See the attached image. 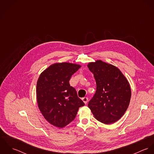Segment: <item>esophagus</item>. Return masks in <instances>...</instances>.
<instances>
[{
    "mask_svg": "<svg viewBox=\"0 0 154 154\" xmlns=\"http://www.w3.org/2000/svg\"><path fill=\"white\" fill-rule=\"evenodd\" d=\"M82 101H84V103L86 104L87 103V102H88V98L87 97H84V98H82Z\"/></svg>",
    "mask_w": 154,
    "mask_h": 154,
    "instance_id": "obj_1",
    "label": "esophagus"
}]
</instances>
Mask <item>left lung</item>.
Segmentation results:
<instances>
[{
	"label": "left lung",
	"instance_id": "obj_1",
	"mask_svg": "<svg viewBox=\"0 0 154 154\" xmlns=\"http://www.w3.org/2000/svg\"><path fill=\"white\" fill-rule=\"evenodd\" d=\"M88 67L97 84L88 107L97 120L106 125L112 124L128 108L131 98L129 83L117 67L100 60L89 63Z\"/></svg>",
	"mask_w": 154,
	"mask_h": 154
}]
</instances>
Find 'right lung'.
Returning a JSON list of instances; mask_svg holds the SVG:
<instances>
[{
	"label": "right lung",
	"instance_id": "add662e5",
	"mask_svg": "<svg viewBox=\"0 0 154 154\" xmlns=\"http://www.w3.org/2000/svg\"><path fill=\"white\" fill-rule=\"evenodd\" d=\"M70 63H57L40 74L37 83L36 95L38 108L51 125L62 128L73 121L85 104L76 91L69 84L72 75L80 67Z\"/></svg>",
	"mask_w": 154,
	"mask_h": 154
}]
</instances>
